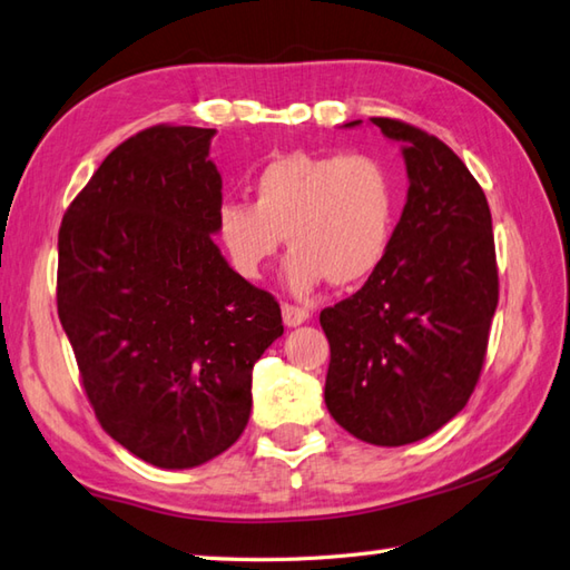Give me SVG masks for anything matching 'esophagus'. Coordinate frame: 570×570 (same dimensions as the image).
Instances as JSON below:
<instances>
[{
	"label": "esophagus",
	"mask_w": 570,
	"mask_h": 570,
	"mask_svg": "<svg viewBox=\"0 0 570 570\" xmlns=\"http://www.w3.org/2000/svg\"><path fill=\"white\" fill-rule=\"evenodd\" d=\"M309 320V313L305 307H297V305H283V322L287 327H297L303 325V322Z\"/></svg>",
	"instance_id": "obj_1"
}]
</instances>
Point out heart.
I'll use <instances>...</instances> for the list:
<instances>
[{"label":"heart","mask_w":570,"mask_h":570,"mask_svg":"<svg viewBox=\"0 0 570 570\" xmlns=\"http://www.w3.org/2000/svg\"><path fill=\"white\" fill-rule=\"evenodd\" d=\"M255 200H225L216 213L218 240L235 273L257 281L281 253L293 250L285 281L309 293L367 281L390 248L400 188L374 154L293 151L265 164L253 180Z\"/></svg>","instance_id":"1"}]
</instances>
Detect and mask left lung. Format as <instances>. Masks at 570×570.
I'll return each mask as SVG.
<instances>
[{
  "mask_svg": "<svg viewBox=\"0 0 570 570\" xmlns=\"http://www.w3.org/2000/svg\"><path fill=\"white\" fill-rule=\"evenodd\" d=\"M370 121L402 144L410 190L377 271L320 313L330 340L325 404L362 442L402 446L466 406L484 367L499 273L489 203L464 160L422 128Z\"/></svg>",
  "mask_w": 570,
  "mask_h": 570,
  "instance_id": "left-lung-1",
  "label": "left lung"
}]
</instances>
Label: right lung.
<instances>
[{
  "label": "right lung",
  "instance_id": "add662e5",
  "mask_svg": "<svg viewBox=\"0 0 570 570\" xmlns=\"http://www.w3.org/2000/svg\"><path fill=\"white\" fill-rule=\"evenodd\" d=\"M216 128L154 126L116 146L59 228L57 307L106 434L160 469L238 442L281 305L213 243Z\"/></svg>",
  "mask_w": 570,
  "mask_h": 570
}]
</instances>
